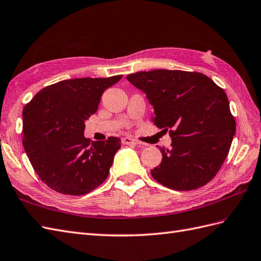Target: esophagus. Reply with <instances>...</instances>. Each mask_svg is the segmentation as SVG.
<instances>
[{
  "instance_id": "1",
  "label": "esophagus",
  "mask_w": 261,
  "mask_h": 261,
  "mask_svg": "<svg viewBox=\"0 0 261 261\" xmlns=\"http://www.w3.org/2000/svg\"><path fill=\"white\" fill-rule=\"evenodd\" d=\"M122 143H123V144H129V145H137V144H139V142L137 141V140L132 139V138H130V137H124V138H122Z\"/></svg>"
}]
</instances>
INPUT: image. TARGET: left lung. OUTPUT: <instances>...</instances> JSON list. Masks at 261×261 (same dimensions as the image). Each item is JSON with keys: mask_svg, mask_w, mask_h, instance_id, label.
<instances>
[{"mask_svg": "<svg viewBox=\"0 0 261 261\" xmlns=\"http://www.w3.org/2000/svg\"><path fill=\"white\" fill-rule=\"evenodd\" d=\"M154 109L153 122L172 139L160 148L162 161L151 170L168 189L202 188L216 175L228 154L236 122L225 91L200 72L155 69L126 76Z\"/></svg>", "mask_w": 261, "mask_h": 261, "instance_id": "1", "label": "left lung"}]
</instances>
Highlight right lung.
<instances>
[{"mask_svg":"<svg viewBox=\"0 0 261 261\" xmlns=\"http://www.w3.org/2000/svg\"><path fill=\"white\" fill-rule=\"evenodd\" d=\"M121 75L67 79L45 87L23 109V145L42 181L66 195H85L109 175L121 140L91 141L85 122Z\"/></svg>","mask_w":261,"mask_h":261,"instance_id":"right-lung-1","label":"right lung"}]
</instances>
